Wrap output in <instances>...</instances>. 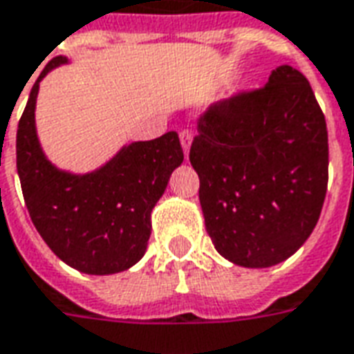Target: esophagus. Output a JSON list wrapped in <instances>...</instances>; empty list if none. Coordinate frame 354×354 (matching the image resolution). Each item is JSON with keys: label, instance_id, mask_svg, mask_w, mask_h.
Wrapping results in <instances>:
<instances>
[{"label": "esophagus", "instance_id": "esophagus-1", "mask_svg": "<svg viewBox=\"0 0 354 354\" xmlns=\"http://www.w3.org/2000/svg\"><path fill=\"white\" fill-rule=\"evenodd\" d=\"M192 140H194V134H192V130H182L180 132V143H182V149H184L185 157H187V153H189V147H192Z\"/></svg>", "mask_w": 354, "mask_h": 354}]
</instances>
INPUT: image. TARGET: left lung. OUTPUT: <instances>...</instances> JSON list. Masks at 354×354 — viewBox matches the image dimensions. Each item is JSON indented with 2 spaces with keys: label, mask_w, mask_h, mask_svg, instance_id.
Returning a JSON list of instances; mask_svg holds the SVG:
<instances>
[{
  "label": "left lung",
  "mask_w": 354,
  "mask_h": 354,
  "mask_svg": "<svg viewBox=\"0 0 354 354\" xmlns=\"http://www.w3.org/2000/svg\"><path fill=\"white\" fill-rule=\"evenodd\" d=\"M189 160L216 251L247 268L286 261L313 234L328 189V128L308 80L281 65L261 88L211 105Z\"/></svg>",
  "instance_id": "left-lung-1"
}]
</instances>
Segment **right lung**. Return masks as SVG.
<instances>
[{"mask_svg":"<svg viewBox=\"0 0 354 354\" xmlns=\"http://www.w3.org/2000/svg\"><path fill=\"white\" fill-rule=\"evenodd\" d=\"M53 57L32 86L17 130V170L26 209L49 249L76 270L115 274L136 264L151 236V211L184 151L176 132L124 147L86 176L57 170L41 153L34 126L39 80L65 63Z\"/></svg>","mask_w":354,"mask_h":354,"instance_id":"right-lung-1","label":"right lung"}]
</instances>
